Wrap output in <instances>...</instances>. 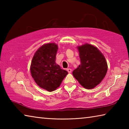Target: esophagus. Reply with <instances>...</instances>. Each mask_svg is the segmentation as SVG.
Masks as SVG:
<instances>
[{
  "instance_id": "obj_1",
  "label": "esophagus",
  "mask_w": 129,
  "mask_h": 129,
  "mask_svg": "<svg viewBox=\"0 0 129 129\" xmlns=\"http://www.w3.org/2000/svg\"><path fill=\"white\" fill-rule=\"evenodd\" d=\"M67 71L69 73H71L72 72V69H70V68H68V69H67Z\"/></svg>"
}]
</instances>
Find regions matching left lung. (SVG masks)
Returning <instances> with one entry per match:
<instances>
[{
	"mask_svg": "<svg viewBox=\"0 0 129 129\" xmlns=\"http://www.w3.org/2000/svg\"><path fill=\"white\" fill-rule=\"evenodd\" d=\"M81 64L73 75L81 85L91 89L100 84L108 71V64L102 52L94 45L85 43L77 46Z\"/></svg>",
	"mask_w": 129,
	"mask_h": 129,
	"instance_id": "1",
	"label": "left lung"
}]
</instances>
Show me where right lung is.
<instances>
[{
    "label": "right lung",
    "mask_w": 129,
    "mask_h": 129,
    "mask_svg": "<svg viewBox=\"0 0 129 129\" xmlns=\"http://www.w3.org/2000/svg\"><path fill=\"white\" fill-rule=\"evenodd\" d=\"M58 48L54 43L43 44L34 54L30 66V74L37 85L50 92L56 90L68 75L55 62Z\"/></svg>",
    "instance_id": "obj_1"
}]
</instances>
